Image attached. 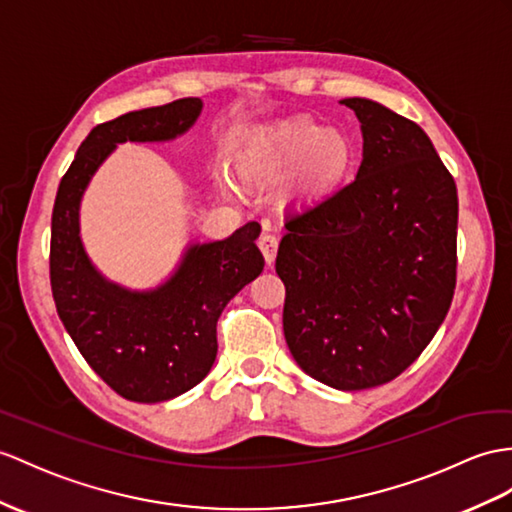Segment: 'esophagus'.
I'll return each instance as SVG.
<instances>
[{
  "instance_id": "esophagus-1",
  "label": "esophagus",
  "mask_w": 512,
  "mask_h": 512,
  "mask_svg": "<svg viewBox=\"0 0 512 512\" xmlns=\"http://www.w3.org/2000/svg\"><path fill=\"white\" fill-rule=\"evenodd\" d=\"M260 252H263L267 265H271L273 260H276V254H278V236L271 234V232H263L260 234Z\"/></svg>"
}]
</instances>
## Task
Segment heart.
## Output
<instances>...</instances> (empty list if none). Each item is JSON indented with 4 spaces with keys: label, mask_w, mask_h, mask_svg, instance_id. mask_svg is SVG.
Returning a JSON list of instances; mask_svg holds the SVG:
<instances>
[{
    "label": "heart",
    "mask_w": 512,
    "mask_h": 512,
    "mask_svg": "<svg viewBox=\"0 0 512 512\" xmlns=\"http://www.w3.org/2000/svg\"><path fill=\"white\" fill-rule=\"evenodd\" d=\"M354 158L356 149L347 132L310 117L245 128L236 134L232 149V162L243 180L271 182L291 173L293 191L310 199L339 189ZM217 189L223 197L239 195L228 176H219Z\"/></svg>",
    "instance_id": "heart-1"
}]
</instances>
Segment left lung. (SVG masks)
Here are the masks:
<instances>
[{
  "instance_id": "left-lung-1",
  "label": "left lung",
  "mask_w": 512,
  "mask_h": 512,
  "mask_svg": "<svg viewBox=\"0 0 512 512\" xmlns=\"http://www.w3.org/2000/svg\"><path fill=\"white\" fill-rule=\"evenodd\" d=\"M363 132L356 180L286 217L276 271L284 339L339 391L391 382L426 350L456 286V184L415 121L347 97Z\"/></svg>"
}]
</instances>
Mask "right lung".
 <instances>
[{
  "label": "right lung",
  "mask_w": 512,
  "mask_h": 512,
  "mask_svg": "<svg viewBox=\"0 0 512 512\" xmlns=\"http://www.w3.org/2000/svg\"><path fill=\"white\" fill-rule=\"evenodd\" d=\"M204 104L184 97L99 123L60 180L52 213L49 278L60 321L93 371L130 402H167L202 382L217 358V321L265 267L260 226L189 243L171 276L147 291L108 280L80 234L86 186L119 143H165L189 132Z\"/></svg>",
  "instance_id": "add662e5"
}]
</instances>
